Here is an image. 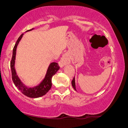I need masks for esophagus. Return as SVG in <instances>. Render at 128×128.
I'll list each match as a JSON object with an SVG mask.
<instances>
[{
	"instance_id": "1",
	"label": "esophagus",
	"mask_w": 128,
	"mask_h": 128,
	"mask_svg": "<svg viewBox=\"0 0 128 128\" xmlns=\"http://www.w3.org/2000/svg\"><path fill=\"white\" fill-rule=\"evenodd\" d=\"M69 63H70V58H69L68 56L64 55L62 56L60 61L58 62V64H59L60 67H62L66 66L67 64H68Z\"/></svg>"
}]
</instances>
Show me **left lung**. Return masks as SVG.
Instances as JSON below:
<instances>
[{
    "label": "left lung",
    "mask_w": 128,
    "mask_h": 128,
    "mask_svg": "<svg viewBox=\"0 0 128 128\" xmlns=\"http://www.w3.org/2000/svg\"><path fill=\"white\" fill-rule=\"evenodd\" d=\"M72 85L73 88L75 90H76V86H75V78H74V77L73 78L72 81Z\"/></svg>",
    "instance_id": "8db88e82"
}]
</instances>
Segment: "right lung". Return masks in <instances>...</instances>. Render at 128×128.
<instances>
[{"label":"right lung","instance_id":"1","mask_svg":"<svg viewBox=\"0 0 128 128\" xmlns=\"http://www.w3.org/2000/svg\"><path fill=\"white\" fill-rule=\"evenodd\" d=\"M34 28H32L29 30H33ZM26 31V32H27ZM23 36V34L19 36L18 40L16 42V43L13 48L12 50V60L11 61V73H12V79L16 87L18 88L19 90L25 96L31 98H37L42 97L44 95H45L47 93L50 89L52 87V76L57 72L58 70L60 69V67L58 66V63L56 62H52L50 63L49 67H48V71H47L46 74L44 79L42 80V82H40V84L34 87L29 88L26 86L19 79L18 76L17 75L16 73L15 67V60H16V49L17 47L18 46V44L20 40L22 39V36Z\"/></svg>","mask_w":128,"mask_h":128}]
</instances>
